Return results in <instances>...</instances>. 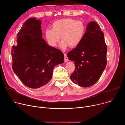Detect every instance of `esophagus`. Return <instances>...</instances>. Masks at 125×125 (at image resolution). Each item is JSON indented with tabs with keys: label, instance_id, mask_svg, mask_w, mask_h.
I'll return each instance as SVG.
<instances>
[{
	"label": "esophagus",
	"instance_id": "34e87169",
	"mask_svg": "<svg viewBox=\"0 0 125 125\" xmlns=\"http://www.w3.org/2000/svg\"><path fill=\"white\" fill-rule=\"evenodd\" d=\"M64 61L65 62H67L68 61V58L67 56V55L66 54H64Z\"/></svg>",
	"mask_w": 125,
	"mask_h": 125
}]
</instances>
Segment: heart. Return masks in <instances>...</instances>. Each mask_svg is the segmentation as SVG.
I'll return each instance as SVG.
<instances>
[{"mask_svg": "<svg viewBox=\"0 0 125 125\" xmlns=\"http://www.w3.org/2000/svg\"><path fill=\"white\" fill-rule=\"evenodd\" d=\"M85 26L81 21L65 18L57 20L52 25V29L45 31V38L48 44L51 47L56 46L62 41L60 47L65 49L70 46L74 48L81 42L85 32Z\"/></svg>", "mask_w": 125, "mask_h": 125, "instance_id": "1", "label": "heart"}]
</instances>
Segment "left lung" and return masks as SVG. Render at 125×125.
I'll list each match as a JSON object with an SVG mask.
<instances>
[{
	"instance_id": "8db88e82",
	"label": "left lung",
	"mask_w": 125,
	"mask_h": 125,
	"mask_svg": "<svg viewBox=\"0 0 125 125\" xmlns=\"http://www.w3.org/2000/svg\"><path fill=\"white\" fill-rule=\"evenodd\" d=\"M107 50L103 31L95 22H90L80 44L67 54L76 66L71 81L84 87L95 84L106 67Z\"/></svg>"
}]
</instances>
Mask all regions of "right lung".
<instances>
[{"label":"right lung","instance_id":"1","mask_svg":"<svg viewBox=\"0 0 125 125\" xmlns=\"http://www.w3.org/2000/svg\"><path fill=\"white\" fill-rule=\"evenodd\" d=\"M42 22L35 18L28 19L12 46V69L27 86L39 88L51 80L54 67L64 62L60 50L47 44L42 38Z\"/></svg>","mask_w":125,"mask_h":125}]
</instances>
